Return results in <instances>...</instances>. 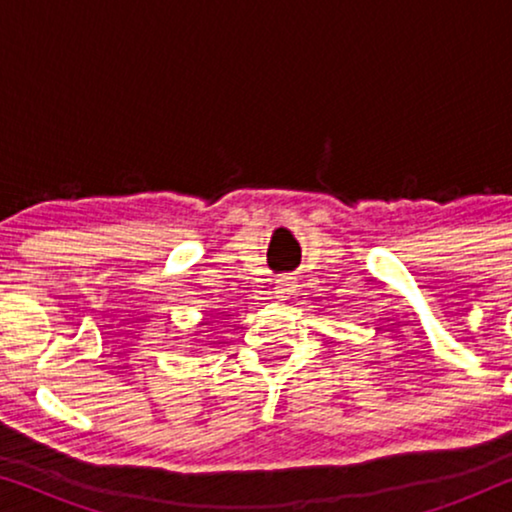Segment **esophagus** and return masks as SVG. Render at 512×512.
Returning a JSON list of instances; mask_svg holds the SVG:
<instances>
[{"label":"esophagus","instance_id":"34e87169","mask_svg":"<svg viewBox=\"0 0 512 512\" xmlns=\"http://www.w3.org/2000/svg\"><path fill=\"white\" fill-rule=\"evenodd\" d=\"M296 289H298V284H296V277H289V275H284V277H279L277 282H275V293H277V298H282V300L291 298L293 293H296Z\"/></svg>","mask_w":512,"mask_h":512}]
</instances>
